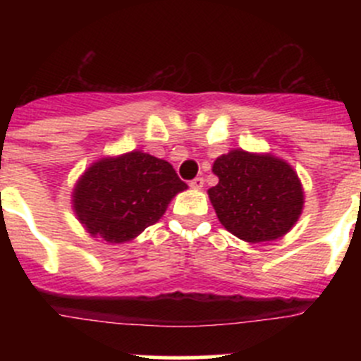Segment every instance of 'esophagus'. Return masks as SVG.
<instances>
[{
    "instance_id": "obj_1",
    "label": "esophagus",
    "mask_w": 361,
    "mask_h": 361,
    "mask_svg": "<svg viewBox=\"0 0 361 361\" xmlns=\"http://www.w3.org/2000/svg\"><path fill=\"white\" fill-rule=\"evenodd\" d=\"M190 187L194 188V190H201V188L204 187V178H201V176L194 178V180L190 181Z\"/></svg>"
}]
</instances>
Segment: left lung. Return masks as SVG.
<instances>
[{
    "mask_svg": "<svg viewBox=\"0 0 361 361\" xmlns=\"http://www.w3.org/2000/svg\"><path fill=\"white\" fill-rule=\"evenodd\" d=\"M216 187L207 195L220 224L246 243L281 239L304 209L297 171L272 154L231 150L213 162Z\"/></svg>",
    "mask_w": 361,
    "mask_h": 361,
    "instance_id": "1",
    "label": "left lung"
}]
</instances>
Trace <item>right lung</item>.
<instances>
[{"label":"right lung","mask_w":361,"mask_h":361,"mask_svg":"<svg viewBox=\"0 0 361 361\" xmlns=\"http://www.w3.org/2000/svg\"><path fill=\"white\" fill-rule=\"evenodd\" d=\"M187 188L169 162L133 150L90 164L75 183L71 204L90 238L122 245L157 224Z\"/></svg>","instance_id":"right-lung-1"}]
</instances>
